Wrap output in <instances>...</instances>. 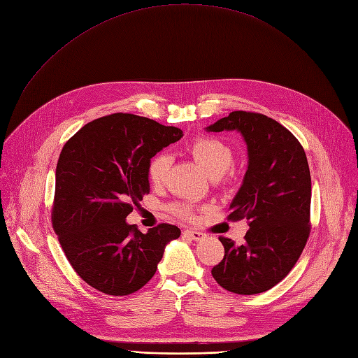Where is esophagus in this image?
Listing matches in <instances>:
<instances>
[{"label": "esophagus", "instance_id": "esophagus-1", "mask_svg": "<svg viewBox=\"0 0 358 358\" xmlns=\"http://www.w3.org/2000/svg\"><path fill=\"white\" fill-rule=\"evenodd\" d=\"M184 236L192 238V240H194V241H201V240H205V237H206V236L203 234V232L194 231V229H185V231H184Z\"/></svg>", "mask_w": 358, "mask_h": 358}]
</instances>
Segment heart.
<instances>
[{
  "label": "heart",
  "instance_id": "obj_1",
  "mask_svg": "<svg viewBox=\"0 0 358 358\" xmlns=\"http://www.w3.org/2000/svg\"><path fill=\"white\" fill-rule=\"evenodd\" d=\"M190 153L197 164L205 169V173L210 178H220L231 168L234 161V153L228 143L221 138L210 136H199L190 143ZM171 157L168 153H158L149 161L148 177L152 184H162L169 173ZM174 212L178 216H192V208L187 203H177Z\"/></svg>",
  "mask_w": 358,
  "mask_h": 358
}]
</instances>
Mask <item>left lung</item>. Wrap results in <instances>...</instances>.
<instances>
[{"mask_svg": "<svg viewBox=\"0 0 358 358\" xmlns=\"http://www.w3.org/2000/svg\"><path fill=\"white\" fill-rule=\"evenodd\" d=\"M206 130L240 131L248 153L228 220L245 217L250 229L241 245L220 237L225 255L212 276L234 294L268 291L294 268L310 234L312 178L306 152L289 130L257 113L232 111Z\"/></svg>", "mask_w": 358, "mask_h": 358, "instance_id": "left-lung-1", "label": "left lung"}]
</instances>
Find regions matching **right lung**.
I'll return each mask as SVG.
<instances>
[{"instance_id":"1","label":"right lung","mask_w":358,"mask_h":358,"mask_svg":"<svg viewBox=\"0 0 358 358\" xmlns=\"http://www.w3.org/2000/svg\"><path fill=\"white\" fill-rule=\"evenodd\" d=\"M181 137L177 127L118 113L87 122L61 150L52 227L90 287L108 295L138 291L157 272L165 245L180 237L169 224L143 234L126 217L150 190L149 161Z\"/></svg>"}]
</instances>
